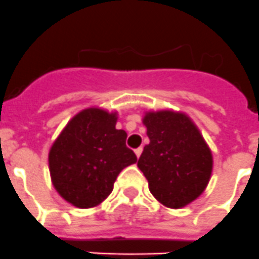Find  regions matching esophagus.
Listing matches in <instances>:
<instances>
[{
  "label": "esophagus",
  "mask_w": 259,
  "mask_h": 259,
  "mask_svg": "<svg viewBox=\"0 0 259 259\" xmlns=\"http://www.w3.org/2000/svg\"><path fill=\"white\" fill-rule=\"evenodd\" d=\"M141 153H143V148H137V149H135V154H136L137 158L140 157Z\"/></svg>",
  "instance_id": "obj_1"
}]
</instances>
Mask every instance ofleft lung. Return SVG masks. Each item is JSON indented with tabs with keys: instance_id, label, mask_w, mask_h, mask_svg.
Segmentation results:
<instances>
[{
	"instance_id": "8db88e82",
	"label": "left lung",
	"mask_w": 259,
	"mask_h": 259,
	"mask_svg": "<svg viewBox=\"0 0 259 259\" xmlns=\"http://www.w3.org/2000/svg\"><path fill=\"white\" fill-rule=\"evenodd\" d=\"M150 143L137 166L149 191L162 205L180 209L205 191L212 171V155L189 116L171 110L149 111L143 119Z\"/></svg>"
}]
</instances>
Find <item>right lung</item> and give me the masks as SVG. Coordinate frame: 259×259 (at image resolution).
<instances>
[{
	"label": "right lung",
	"mask_w": 259,
	"mask_h": 259,
	"mask_svg": "<svg viewBox=\"0 0 259 259\" xmlns=\"http://www.w3.org/2000/svg\"><path fill=\"white\" fill-rule=\"evenodd\" d=\"M116 113L98 107L71 119L50 148L49 170L56 191L74 206L95 207L111 193L119 172L137 157L116 130Z\"/></svg>",
	"instance_id": "add662e5"
}]
</instances>
